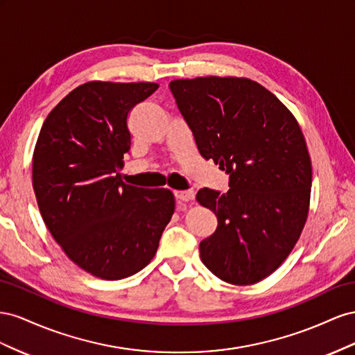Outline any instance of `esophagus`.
I'll list each match as a JSON object with an SVG mask.
<instances>
[{
	"label": "esophagus",
	"mask_w": 355,
	"mask_h": 355,
	"mask_svg": "<svg viewBox=\"0 0 355 355\" xmlns=\"http://www.w3.org/2000/svg\"><path fill=\"white\" fill-rule=\"evenodd\" d=\"M174 196L178 202H189L195 198V193L191 190H175Z\"/></svg>",
	"instance_id": "esophagus-1"
}]
</instances>
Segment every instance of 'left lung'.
Listing matches in <instances>:
<instances>
[{
  "instance_id": "obj_1",
  "label": "left lung",
  "mask_w": 355,
  "mask_h": 355,
  "mask_svg": "<svg viewBox=\"0 0 355 355\" xmlns=\"http://www.w3.org/2000/svg\"><path fill=\"white\" fill-rule=\"evenodd\" d=\"M200 156L230 174L226 193L200 189L217 216L200 260L221 281L250 286L284 261L308 218L312 165L291 111L245 77L178 78L169 83Z\"/></svg>"
}]
</instances>
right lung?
<instances>
[{"instance_id":"add662e5","label":"right lung","mask_w":355,"mask_h":355,"mask_svg":"<svg viewBox=\"0 0 355 355\" xmlns=\"http://www.w3.org/2000/svg\"><path fill=\"white\" fill-rule=\"evenodd\" d=\"M157 83L87 82L50 111L33 155V187L50 234L90 275L116 281L153 260L175 209L168 189L120 178L128 116Z\"/></svg>"}]
</instances>
